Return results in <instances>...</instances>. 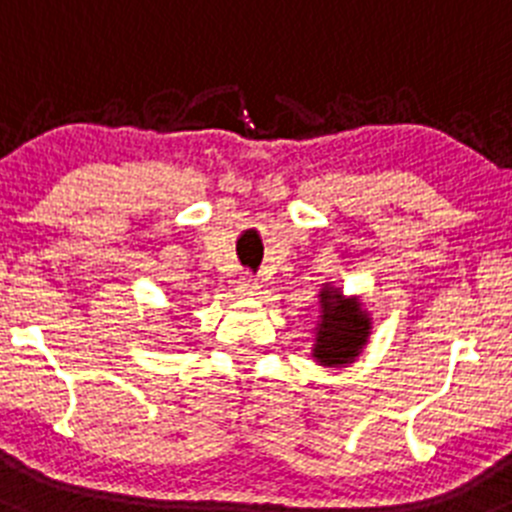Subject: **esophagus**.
Instances as JSON below:
<instances>
[{
	"instance_id": "34e87169",
	"label": "esophagus",
	"mask_w": 512,
	"mask_h": 512,
	"mask_svg": "<svg viewBox=\"0 0 512 512\" xmlns=\"http://www.w3.org/2000/svg\"><path fill=\"white\" fill-rule=\"evenodd\" d=\"M259 282L253 279V274H248V271H243L241 277H238V284H235V292L241 297H253L259 295Z\"/></svg>"
}]
</instances>
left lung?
<instances>
[{
    "label": "left lung",
    "instance_id": "obj_1",
    "mask_svg": "<svg viewBox=\"0 0 512 512\" xmlns=\"http://www.w3.org/2000/svg\"><path fill=\"white\" fill-rule=\"evenodd\" d=\"M323 323L318 328L315 354L320 364H348L369 336V318L356 300H343L336 292H323Z\"/></svg>",
    "mask_w": 512,
    "mask_h": 512
}]
</instances>
